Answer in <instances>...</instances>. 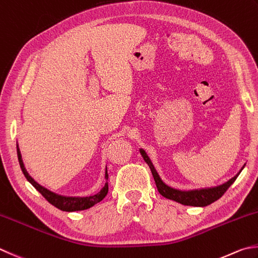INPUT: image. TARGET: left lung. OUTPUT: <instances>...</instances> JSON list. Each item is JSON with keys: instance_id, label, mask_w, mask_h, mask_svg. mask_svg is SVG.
I'll use <instances>...</instances> for the list:
<instances>
[{"instance_id": "1", "label": "left lung", "mask_w": 258, "mask_h": 258, "mask_svg": "<svg viewBox=\"0 0 258 258\" xmlns=\"http://www.w3.org/2000/svg\"><path fill=\"white\" fill-rule=\"evenodd\" d=\"M139 152H140V154H142V156H143L145 162L148 164L150 171H152V174L154 176L155 183H156L158 192L162 194L164 198L169 199V200H173L175 202L181 203V205H183V206L207 207L209 205H211L212 202L217 201L218 199H220L223 194H225V192L230 187L231 184L236 181V178L242 171V168L245 167V165H244L242 168L235 175L234 177L230 178L228 182L221 184V185H219V186L210 187V188L191 189V191H181V189L173 188L171 186H168L167 184H165L158 175L156 168L154 167L152 160H150L147 153H146L143 148H140Z\"/></svg>"}]
</instances>
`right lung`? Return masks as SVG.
<instances>
[{
    "instance_id": "right-lung-1",
    "label": "right lung",
    "mask_w": 258,
    "mask_h": 258,
    "mask_svg": "<svg viewBox=\"0 0 258 258\" xmlns=\"http://www.w3.org/2000/svg\"><path fill=\"white\" fill-rule=\"evenodd\" d=\"M17 153H18L19 164H20L22 173L24 176H26V178L32 184V186L35 187L39 193H41V196L45 198L46 200L50 203V205L56 207L57 209H59V210H61V211L73 212V211L86 210V209H90L91 207L95 206L96 203H99L100 201L103 200L106 194H108V191H109L108 181L105 182L104 186L102 187V189L99 193L94 194V196H90V197H65V196H60V194L52 192V191H50V189L46 188L45 186L40 185V184L36 182L35 179H33L30 175H29L26 167H24L19 145H17ZM105 178H108V171H106V169H105Z\"/></svg>"
}]
</instances>
